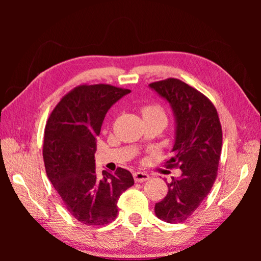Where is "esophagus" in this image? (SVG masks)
<instances>
[{
  "instance_id": "obj_1",
  "label": "esophagus",
  "mask_w": 261,
  "mask_h": 261,
  "mask_svg": "<svg viewBox=\"0 0 261 261\" xmlns=\"http://www.w3.org/2000/svg\"><path fill=\"white\" fill-rule=\"evenodd\" d=\"M134 178L136 182H145V180L149 179V175L146 173H141V171H136L134 173Z\"/></svg>"
}]
</instances>
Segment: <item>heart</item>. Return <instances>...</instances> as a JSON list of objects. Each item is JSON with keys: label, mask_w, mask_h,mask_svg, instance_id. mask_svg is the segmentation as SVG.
<instances>
[{"label": "heart", "mask_w": 261, "mask_h": 261, "mask_svg": "<svg viewBox=\"0 0 261 261\" xmlns=\"http://www.w3.org/2000/svg\"><path fill=\"white\" fill-rule=\"evenodd\" d=\"M141 114H143L144 118L152 117V116L166 117L165 110H163V108L160 105H156V103H149V105L144 106V107L141 108Z\"/></svg>", "instance_id": "b5f03b06"}]
</instances>
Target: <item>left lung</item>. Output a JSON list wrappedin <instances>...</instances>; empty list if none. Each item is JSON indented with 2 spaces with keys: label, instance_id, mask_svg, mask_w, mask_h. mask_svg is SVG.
Instances as JSON below:
<instances>
[{
  "label": "left lung",
  "instance_id": "left-lung-1",
  "mask_svg": "<svg viewBox=\"0 0 261 261\" xmlns=\"http://www.w3.org/2000/svg\"><path fill=\"white\" fill-rule=\"evenodd\" d=\"M149 87L170 103L176 117L173 156L167 168H179L182 176L171 177L168 193L155 204V214L168 223H180L193 214L208 196L218 176L222 149V127L216 108L201 92L168 78Z\"/></svg>",
  "mask_w": 261,
  "mask_h": 261
}]
</instances>
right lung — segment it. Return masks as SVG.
<instances>
[{
    "mask_svg": "<svg viewBox=\"0 0 261 261\" xmlns=\"http://www.w3.org/2000/svg\"><path fill=\"white\" fill-rule=\"evenodd\" d=\"M130 90L108 84L79 85L48 117L42 155L48 178L65 208L86 226H105L117 216V200L135 184L129 170L95 169L96 137L108 109Z\"/></svg>",
    "mask_w": 261,
    "mask_h": 261,
    "instance_id": "right-lung-1",
    "label": "right lung"
}]
</instances>
